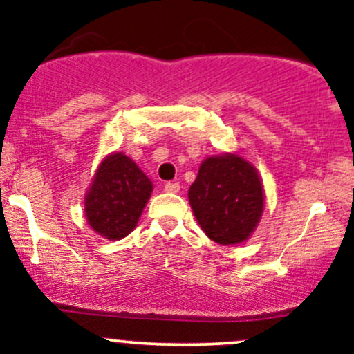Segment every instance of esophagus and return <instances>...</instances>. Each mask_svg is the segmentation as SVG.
<instances>
[{"mask_svg": "<svg viewBox=\"0 0 354 354\" xmlns=\"http://www.w3.org/2000/svg\"><path fill=\"white\" fill-rule=\"evenodd\" d=\"M180 183H173V181H167V183L165 185V192L167 193H178L180 192Z\"/></svg>", "mask_w": 354, "mask_h": 354, "instance_id": "34e87169", "label": "esophagus"}]
</instances>
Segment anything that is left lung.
<instances>
[{
    "mask_svg": "<svg viewBox=\"0 0 354 354\" xmlns=\"http://www.w3.org/2000/svg\"><path fill=\"white\" fill-rule=\"evenodd\" d=\"M203 232L218 244H239L261 218L265 193L256 169L237 154L207 158L188 189Z\"/></svg>",
    "mask_w": 354,
    "mask_h": 354,
    "instance_id": "1",
    "label": "left lung"
}]
</instances>
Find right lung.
I'll use <instances>...</instances> for the list:
<instances>
[{"label": "right lung", "mask_w": 354, "mask_h": 354, "mask_svg": "<svg viewBox=\"0 0 354 354\" xmlns=\"http://www.w3.org/2000/svg\"><path fill=\"white\" fill-rule=\"evenodd\" d=\"M151 192V180L132 159L122 152L106 156L84 198L86 221L100 236L122 239L137 225Z\"/></svg>", "instance_id": "right-lung-1"}]
</instances>
